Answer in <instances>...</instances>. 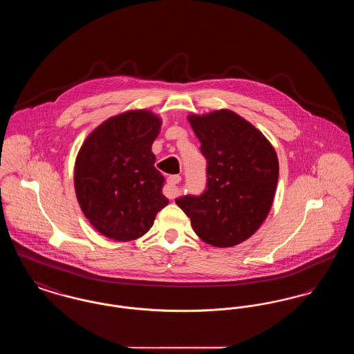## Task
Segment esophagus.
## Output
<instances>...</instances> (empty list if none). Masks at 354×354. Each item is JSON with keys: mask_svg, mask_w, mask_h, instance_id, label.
<instances>
[{"mask_svg": "<svg viewBox=\"0 0 354 354\" xmlns=\"http://www.w3.org/2000/svg\"><path fill=\"white\" fill-rule=\"evenodd\" d=\"M180 180H182V178L179 175H171L167 178V187L165 188V194L169 196V199L175 198L176 185H179Z\"/></svg>", "mask_w": 354, "mask_h": 354, "instance_id": "obj_1", "label": "esophagus"}]
</instances>
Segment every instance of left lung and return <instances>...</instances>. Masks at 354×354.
Listing matches in <instances>:
<instances>
[{"mask_svg":"<svg viewBox=\"0 0 354 354\" xmlns=\"http://www.w3.org/2000/svg\"><path fill=\"white\" fill-rule=\"evenodd\" d=\"M207 159V185L199 196L175 202L195 234L214 247H234L260 228L279 179V159L270 140L231 110L188 115Z\"/></svg>","mask_w":354,"mask_h":354,"instance_id":"1","label":"left lung"}]
</instances>
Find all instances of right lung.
Masks as SVG:
<instances>
[{
  "label": "right lung",
  "mask_w": 354,
  "mask_h": 354,
  "mask_svg": "<svg viewBox=\"0 0 354 354\" xmlns=\"http://www.w3.org/2000/svg\"><path fill=\"white\" fill-rule=\"evenodd\" d=\"M160 126L149 110L122 113L88 135L77 155L74 187L80 207L109 239L130 241L145 235L169 204L151 151Z\"/></svg>",
  "instance_id": "right-lung-1"
}]
</instances>
